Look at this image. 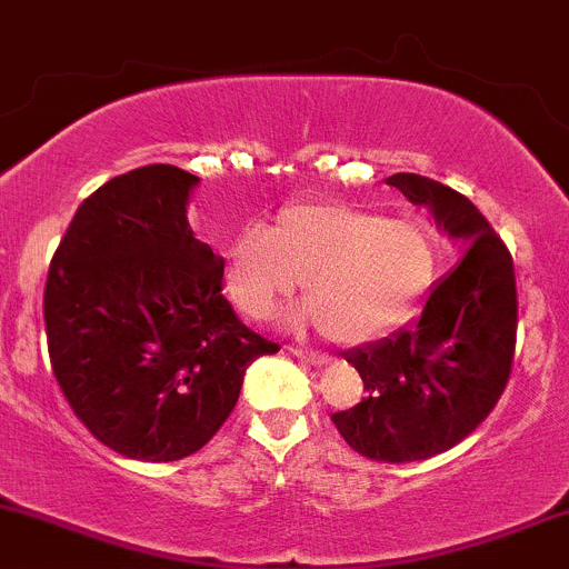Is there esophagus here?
<instances>
[{
	"label": "esophagus",
	"mask_w": 569,
	"mask_h": 569,
	"mask_svg": "<svg viewBox=\"0 0 569 569\" xmlns=\"http://www.w3.org/2000/svg\"><path fill=\"white\" fill-rule=\"evenodd\" d=\"M290 353H292V356H296V359L307 361V365H312V367H323V365H328V356H323V353H315V350H303V348H290Z\"/></svg>",
	"instance_id": "1"
}]
</instances>
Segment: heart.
I'll return each mask as SVG.
<instances>
[{
    "mask_svg": "<svg viewBox=\"0 0 569 569\" xmlns=\"http://www.w3.org/2000/svg\"><path fill=\"white\" fill-rule=\"evenodd\" d=\"M436 277L438 246L425 227L333 202L290 204L227 254V292L246 318H271L303 282L309 315L339 345L383 337Z\"/></svg>",
    "mask_w": 569,
    "mask_h": 569,
    "instance_id": "obj_1",
    "label": "heart"
}]
</instances>
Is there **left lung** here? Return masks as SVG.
Here are the masks:
<instances>
[{
	"label": "left lung",
	"instance_id": "obj_1",
	"mask_svg": "<svg viewBox=\"0 0 569 569\" xmlns=\"http://www.w3.org/2000/svg\"><path fill=\"white\" fill-rule=\"evenodd\" d=\"M386 183L427 208L466 254L430 287L413 323L342 353L367 397L331 421L365 458L411 462L452 449L499 402L512 370L518 290L507 246L471 199L411 172Z\"/></svg>",
	"mask_w": 569,
	"mask_h": 569
}]
</instances>
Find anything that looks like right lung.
Masks as SVG:
<instances>
[{"instance_id":"obj_1","label":"right lung","mask_w":569,"mask_h":569,"mask_svg":"<svg viewBox=\"0 0 569 569\" xmlns=\"http://www.w3.org/2000/svg\"><path fill=\"white\" fill-rule=\"evenodd\" d=\"M197 174L150 163L76 210L43 292L51 370L87 430L131 460L169 462L216 436L246 367L279 345L221 292L224 257L197 241Z\"/></svg>"}]
</instances>
